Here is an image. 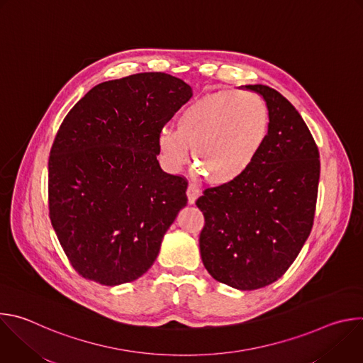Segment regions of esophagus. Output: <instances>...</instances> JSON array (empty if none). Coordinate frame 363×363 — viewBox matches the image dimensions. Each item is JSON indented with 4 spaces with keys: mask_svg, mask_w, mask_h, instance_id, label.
<instances>
[{
    "mask_svg": "<svg viewBox=\"0 0 363 363\" xmlns=\"http://www.w3.org/2000/svg\"><path fill=\"white\" fill-rule=\"evenodd\" d=\"M199 189H198V186L196 185H194V184H189L188 185V189H186V196H188V202L189 203H195V201H196V198L199 196Z\"/></svg>",
    "mask_w": 363,
    "mask_h": 363,
    "instance_id": "1",
    "label": "esophagus"
}]
</instances>
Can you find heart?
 Listing matches in <instances>:
<instances>
[{
  "mask_svg": "<svg viewBox=\"0 0 363 363\" xmlns=\"http://www.w3.org/2000/svg\"><path fill=\"white\" fill-rule=\"evenodd\" d=\"M269 129V109L260 96L224 90L192 101L179 113L177 130H161L158 145L169 169L179 171L194 149L201 172L211 184L224 185L252 165Z\"/></svg>",
  "mask_w": 363,
  "mask_h": 363,
  "instance_id": "heart-1",
  "label": "heart"
}]
</instances>
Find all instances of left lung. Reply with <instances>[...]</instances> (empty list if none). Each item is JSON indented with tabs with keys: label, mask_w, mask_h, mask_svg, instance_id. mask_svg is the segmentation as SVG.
Wrapping results in <instances>:
<instances>
[{
	"label": "left lung",
	"mask_w": 363,
	"mask_h": 363,
	"mask_svg": "<svg viewBox=\"0 0 363 363\" xmlns=\"http://www.w3.org/2000/svg\"><path fill=\"white\" fill-rule=\"evenodd\" d=\"M244 89L266 100V143L240 178L205 189L196 206L205 218V269L220 283L255 290L289 270L312 231L320 161L312 133L284 96L264 84Z\"/></svg>",
	"instance_id": "8db88e82"
}]
</instances>
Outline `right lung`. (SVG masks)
<instances>
[{
    "label": "right lung",
    "instance_id": "obj_1",
    "mask_svg": "<svg viewBox=\"0 0 363 363\" xmlns=\"http://www.w3.org/2000/svg\"><path fill=\"white\" fill-rule=\"evenodd\" d=\"M184 80L138 73L89 90L50 150L51 225L84 279L118 286L145 274L186 205L185 178L161 169L158 138L191 99Z\"/></svg>",
    "mask_w": 363,
    "mask_h": 363
}]
</instances>
